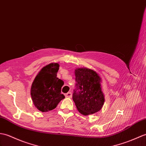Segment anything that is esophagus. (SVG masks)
<instances>
[{
    "label": "esophagus",
    "mask_w": 146,
    "mask_h": 146,
    "mask_svg": "<svg viewBox=\"0 0 146 146\" xmlns=\"http://www.w3.org/2000/svg\"><path fill=\"white\" fill-rule=\"evenodd\" d=\"M65 96H66V98H72V93H71V92L67 93L66 94H65Z\"/></svg>",
    "instance_id": "obj_1"
}]
</instances>
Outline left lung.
Masks as SVG:
<instances>
[{"mask_svg": "<svg viewBox=\"0 0 146 146\" xmlns=\"http://www.w3.org/2000/svg\"><path fill=\"white\" fill-rule=\"evenodd\" d=\"M74 73L76 83L73 100L77 110L84 116L97 113L104 103L100 75L87 68H76Z\"/></svg>", "mask_w": 146, "mask_h": 146, "instance_id": "8db88e82", "label": "left lung"}]
</instances>
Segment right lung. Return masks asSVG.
I'll return each instance as SVG.
<instances>
[{
    "mask_svg": "<svg viewBox=\"0 0 146 146\" xmlns=\"http://www.w3.org/2000/svg\"><path fill=\"white\" fill-rule=\"evenodd\" d=\"M59 64L52 63L42 68L33 80L30 94L33 103L39 111L48 112L65 98L61 93L63 81L57 78Z\"/></svg>",
    "mask_w": 146,
    "mask_h": 146,
    "instance_id": "1",
    "label": "right lung"
}]
</instances>
